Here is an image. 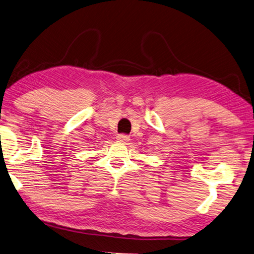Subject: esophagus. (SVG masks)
<instances>
[{
	"instance_id": "34e87169",
	"label": "esophagus",
	"mask_w": 254,
	"mask_h": 254,
	"mask_svg": "<svg viewBox=\"0 0 254 254\" xmlns=\"http://www.w3.org/2000/svg\"><path fill=\"white\" fill-rule=\"evenodd\" d=\"M129 139H130V137L126 134H119L117 136V140L120 143H127Z\"/></svg>"
}]
</instances>
